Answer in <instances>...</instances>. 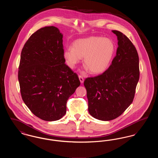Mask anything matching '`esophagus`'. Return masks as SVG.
<instances>
[{
  "mask_svg": "<svg viewBox=\"0 0 158 158\" xmlns=\"http://www.w3.org/2000/svg\"><path fill=\"white\" fill-rule=\"evenodd\" d=\"M79 80H80V82L81 83H83V81H84V79H83V77L82 76L79 75Z\"/></svg>",
  "mask_w": 158,
  "mask_h": 158,
  "instance_id": "esophagus-1",
  "label": "esophagus"
}]
</instances>
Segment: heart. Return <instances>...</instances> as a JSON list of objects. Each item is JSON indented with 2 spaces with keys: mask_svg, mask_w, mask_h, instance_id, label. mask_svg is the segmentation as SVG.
<instances>
[{
  "mask_svg": "<svg viewBox=\"0 0 158 158\" xmlns=\"http://www.w3.org/2000/svg\"><path fill=\"white\" fill-rule=\"evenodd\" d=\"M115 52L113 41L107 38L92 36L79 39L63 52L69 68H75L83 58L86 69L93 74H100L109 67Z\"/></svg>",
  "mask_w": 158,
  "mask_h": 158,
  "instance_id": "1",
  "label": "heart"
}]
</instances>
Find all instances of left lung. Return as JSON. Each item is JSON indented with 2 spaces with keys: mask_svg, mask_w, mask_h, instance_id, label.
I'll list each match as a JSON object with an SVG mask.
<instances>
[{
  "mask_svg": "<svg viewBox=\"0 0 158 158\" xmlns=\"http://www.w3.org/2000/svg\"><path fill=\"white\" fill-rule=\"evenodd\" d=\"M112 31L118 45L112 63L102 74L84 81L89 113L99 120H112L125 111L133 101L140 75L135 45L122 32Z\"/></svg>",
  "mask_w": 158,
  "mask_h": 158,
  "instance_id": "1",
  "label": "left lung"
}]
</instances>
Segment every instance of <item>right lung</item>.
I'll use <instances>...</instances> for the list:
<instances>
[{
    "label": "right lung",
    "instance_id": "add662e5",
    "mask_svg": "<svg viewBox=\"0 0 158 158\" xmlns=\"http://www.w3.org/2000/svg\"><path fill=\"white\" fill-rule=\"evenodd\" d=\"M63 35L55 27L35 32L23 47L18 70L23 100L35 116L58 120L66 113V103L81 82L64 63Z\"/></svg>",
    "mask_w": 158,
    "mask_h": 158
}]
</instances>
